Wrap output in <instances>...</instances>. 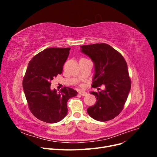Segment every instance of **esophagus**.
<instances>
[{
    "label": "esophagus",
    "mask_w": 157,
    "mask_h": 157,
    "mask_svg": "<svg viewBox=\"0 0 157 157\" xmlns=\"http://www.w3.org/2000/svg\"><path fill=\"white\" fill-rule=\"evenodd\" d=\"M78 94L80 95H81V96H86V95H87V92H84V91H79Z\"/></svg>",
    "instance_id": "34e87169"
}]
</instances>
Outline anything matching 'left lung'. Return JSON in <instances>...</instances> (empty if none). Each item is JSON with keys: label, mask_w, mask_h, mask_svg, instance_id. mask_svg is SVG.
Returning <instances> with one entry per match:
<instances>
[{"label": "left lung", "mask_w": 157, "mask_h": 157, "mask_svg": "<svg viewBox=\"0 0 157 157\" xmlns=\"http://www.w3.org/2000/svg\"><path fill=\"white\" fill-rule=\"evenodd\" d=\"M81 52L89 56L94 64L93 88L105 85L100 92H91L97 101L87 109L88 115L98 121H107L119 115L131 88L127 63L123 56L105 43L80 46Z\"/></svg>", "instance_id": "obj_1"}]
</instances>
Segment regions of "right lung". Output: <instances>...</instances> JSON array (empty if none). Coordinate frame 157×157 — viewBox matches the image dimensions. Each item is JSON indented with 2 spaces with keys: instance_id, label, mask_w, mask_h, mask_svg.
<instances>
[{
  "instance_id": "obj_1",
  "label": "right lung",
  "mask_w": 157,
  "mask_h": 157,
  "mask_svg": "<svg viewBox=\"0 0 157 157\" xmlns=\"http://www.w3.org/2000/svg\"><path fill=\"white\" fill-rule=\"evenodd\" d=\"M70 48H48L35 56L28 64L23 88L32 114L48 123L61 121L68 111L69 99L77 95L73 88L64 87L58 93L50 89L52 80L62 73Z\"/></svg>"
}]
</instances>
